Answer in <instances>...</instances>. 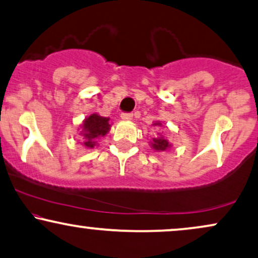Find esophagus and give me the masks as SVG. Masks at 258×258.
<instances>
[{
	"mask_svg": "<svg viewBox=\"0 0 258 258\" xmlns=\"http://www.w3.org/2000/svg\"><path fill=\"white\" fill-rule=\"evenodd\" d=\"M132 116H133L132 113H121V119L125 121L132 120Z\"/></svg>",
	"mask_w": 258,
	"mask_h": 258,
	"instance_id": "obj_1",
	"label": "esophagus"
}]
</instances>
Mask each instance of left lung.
I'll return each instance as SVG.
<instances>
[{
    "instance_id": "left-lung-1",
    "label": "left lung",
    "mask_w": 258,
    "mask_h": 258,
    "mask_svg": "<svg viewBox=\"0 0 258 258\" xmlns=\"http://www.w3.org/2000/svg\"><path fill=\"white\" fill-rule=\"evenodd\" d=\"M153 147H154L155 150L163 151V150H166V149L169 147V144H168V142L166 141V139H163V138H157L156 139V138H155Z\"/></svg>"
}]
</instances>
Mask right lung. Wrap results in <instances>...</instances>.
<instances>
[{
	"label": "right lung",
	"instance_id": "obj_1",
	"mask_svg": "<svg viewBox=\"0 0 258 258\" xmlns=\"http://www.w3.org/2000/svg\"><path fill=\"white\" fill-rule=\"evenodd\" d=\"M109 119L102 117L97 114H92L88 119L84 121V145L88 148H94L95 139L97 137H102L108 132L110 125L108 123Z\"/></svg>",
	"mask_w": 258,
	"mask_h": 258
}]
</instances>
